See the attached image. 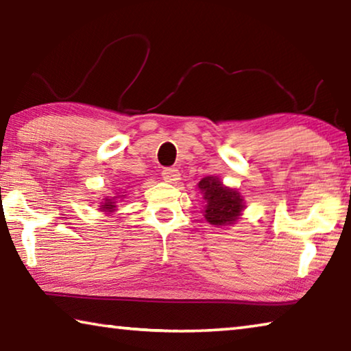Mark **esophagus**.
Returning a JSON list of instances; mask_svg holds the SVG:
<instances>
[{
    "instance_id": "1",
    "label": "esophagus",
    "mask_w": 351,
    "mask_h": 351,
    "mask_svg": "<svg viewBox=\"0 0 351 351\" xmlns=\"http://www.w3.org/2000/svg\"><path fill=\"white\" fill-rule=\"evenodd\" d=\"M161 175H162V180H164L165 182H170V184L176 182L178 180H180V176H181L180 170L175 169V167H167V169H164Z\"/></svg>"
}]
</instances>
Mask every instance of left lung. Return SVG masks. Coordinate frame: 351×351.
Returning <instances> with one entry per match:
<instances>
[{
  "label": "left lung",
  "mask_w": 351,
  "mask_h": 351,
  "mask_svg": "<svg viewBox=\"0 0 351 351\" xmlns=\"http://www.w3.org/2000/svg\"><path fill=\"white\" fill-rule=\"evenodd\" d=\"M198 187L204 192L207 221L215 226L234 223L243 210V198L234 189L224 187L217 178L207 176L199 181Z\"/></svg>",
  "instance_id": "1"
}]
</instances>
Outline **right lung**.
Wrapping results in <instances>:
<instances>
[{"label":"right lung","mask_w":351,"mask_h":351,"mask_svg":"<svg viewBox=\"0 0 351 351\" xmlns=\"http://www.w3.org/2000/svg\"><path fill=\"white\" fill-rule=\"evenodd\" d=\"M114 201H111V199H108V198H106L105 199V203H102V209L104 210H106V212H111L112 209H114Z\"/></svg>","instance_id":"obj_1"}]
</instances>
